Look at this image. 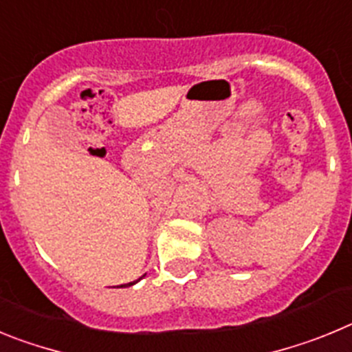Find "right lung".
Listing matches in <instances>:
<instances>
[{"label":"right lung","instance_id":"obj_1","mask_svg":"<svg viewBox=\"0 0 352 352\" xmlns=\"http://www.w3.org/2000/svg\"><path fill=\"white\" fill-rule=\"evenodd\" d=\"M141 278H142V276H141ZM141 278H139V280H141ZM139 280H135V282H130V284H125V285H133V284H138ZM125 285H121V287H125Z\"/></svg>","mask_w":352,"mask_h":352}]
</instances>
